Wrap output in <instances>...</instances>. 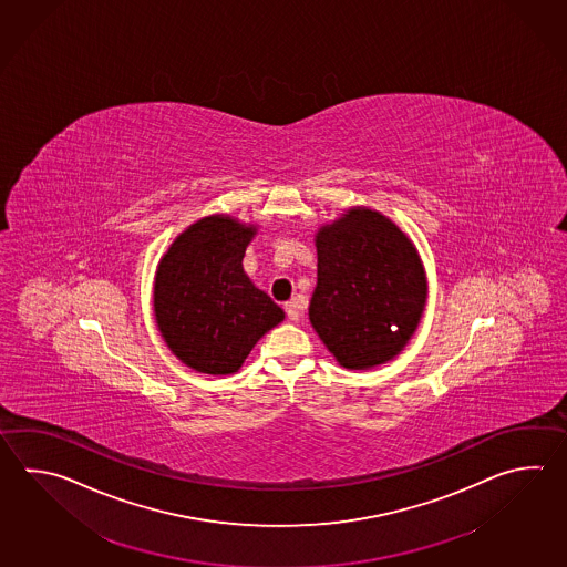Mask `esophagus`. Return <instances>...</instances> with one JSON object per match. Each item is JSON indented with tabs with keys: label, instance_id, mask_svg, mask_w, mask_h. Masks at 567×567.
Returning a JSON list of instances; mask_svg holds the SVG:
<instances>
[{
	"label": "esophagus",
	"instance_id": "34e87169",
	"mask_svg": "<svg viewBox=\"0 0 567 567\" xmlns=\"http://www.w3.org/2000/svg\"><path fill=\"white\" fill-rule=\"evenodd\" d=\"M285 311H287V317H289L290 321H299V317H301V309H299V302H287V305H285Z\"/></svg>",
	"mask_w": 567,
	"mask_h": 567
}]
</instances>
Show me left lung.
<instances>
[{
  "mask_svg": "<svg viewBox=\"0 0 567 567\" xmlns=\"http://www.w3.org/2000/svg\"><path fill=\"white\" fill-rule=\"evenodd\" d=\"M317 287L309 319L346 370H370L395 358L426 307V272L416 246L390 218L351 208L321 226Z\"/></svg>",
  "mask_w": 567,
  "mask_h": 567,
  "instance_id": "8db88e82",
  "label": "left lung"
}]
</instances>
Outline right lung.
Here are the masks:
<instances>
[{"label": "right lung", "mask_w": 567, "mask_h": 567, "mask_svg": "<svg viewBox=\"0 0 567 567\" xmlns=\"http://www.w3.org/2000/svg\"><path fill=\"white\" fill-rule=\"evenodd\" d=\"M256 226L216 214L182 231L155 272V321L175 358L199 373L243 368L285 311L244 272Z\"/></svg>", "instance_id": "obj_1"}]
</instances>
